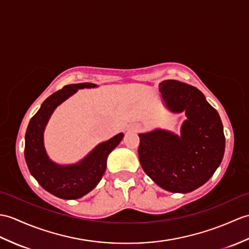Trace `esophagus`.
<instances>
[{"label":"esophagus","instance_id":"34e87169","mask_svg":"<svg viewBox=\"0 0 249 249\" xmlns=\"http://www.w3.org/2000/svg\"><path fill=\"white\" fill-rule=\"evenodd\" d=\"M141 128H142V127L140 125L137 124V125H134V126L131 127V130L134 131V132H139V131H141Z\"/></svg>","mask_w":249,"mask_h":249}]
</instances>
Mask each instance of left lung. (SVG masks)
<instances>
[{"instance_id":"1","label":"left lung","mask_w":249,"mask_h":249,"mask_svg":"<svg viewBox=\"0 0 249 249\" xmlns=\"http://www.w3.org/2000/svg\"><path fill=\"white\" fill-rule=\"evenodd\" d=\"M159 90L170 110L186 111L188 120L180 137L161 129L139 135V159L144 172L161 188L191 192L209 180L222 162V121L193 86L169 79L159 85Z\"/></svg>"}]
</instances>
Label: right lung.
Segmentation results:
<instances>
[{"label": "right lung", "instance_id": "1", "mask_svg": "<svg viewBox=\"0 0 249 249\" xmlns=\"http://www.w3.org/2000/svg\"><path fill=\"white\" fill-rule=\"evenodd\" d=\"M95 86L91 83H83L63 87L46 98L27 126L24 156L28 170L40 186L59 198L76 199L94 189L105 173L108 155L124 137L123 134H119L100 144L83 161L74 165H57L46 156L43 131L52 112L78 89Z\"/></svg>", "mask_w": 249, "mask_h": 249}]
</instances>
